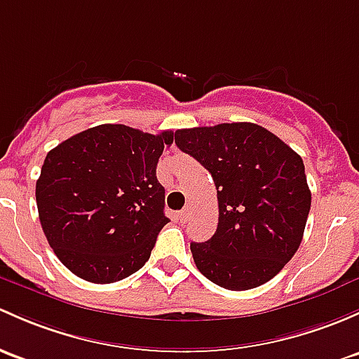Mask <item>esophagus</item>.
I'll return each mask as SVG.
<instances>
[{
	"label": "esophagus",
	"instance_id": "1",
	"mask_svg": "<svg viewBox=\"0 0 359 359\" xmlns=\"http://www.w3.org/2000/svg\"><path fill=\"white\" fill-rule=\"evenodd\" d=\"M179 218L182 222H187V218H189V208H184L182 211L179 213Z\"/></svg>",
	"mask_w": 359,
	"mask_h": 359
}]
</instances>
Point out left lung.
<instances>
[{"label":"left lung","instance_id":"8db88e82","mask_svg":"<svg viewBox=\"0 0 359 359\" xmlns=\"http://www.w3.org/2000/svg\"><path fill=\"white\" fill-rule=\"evenodd\" d=\"M175 144L213 177L218 225L191 243L198 270L229 290L273 278L303 241L311 192L299 154L265 127L218 123L175 132Z\"/></svg>","mask_w":359,"mask_h":359}]
</instances>
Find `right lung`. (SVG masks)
Listing matches in <instances>:
<instances>
[{
    "mask_svg": "<svg viewBox=\"0 0 359 359\" xmlns=\"http://www.w3.org/2000/svg\"><path fill=\"white\" fill-rule=\"evenodd\" d=\"M172 142V130L153 135L103 123L46 154L37 211L48 243L72 273L111 284L144 266L170 222L156 165Z\"/></svg>",
    "mask_w": 359,
    "mask_h": 359,
    "instance_id": "obj_1",
    "label": "right lung"
}]
</instances>
